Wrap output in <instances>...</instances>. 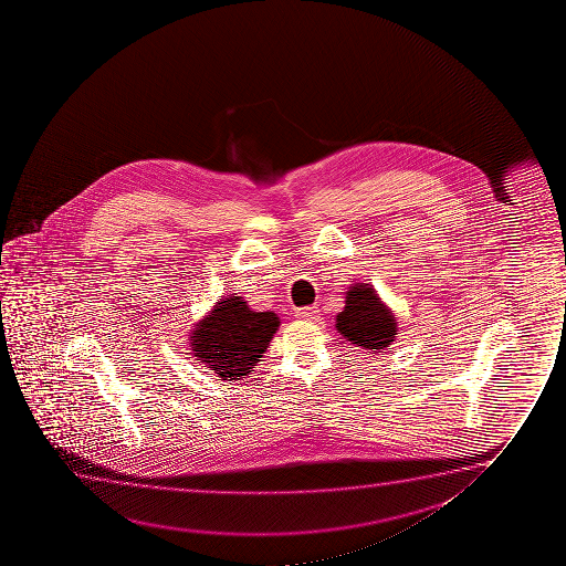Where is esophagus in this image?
Here are the masks:
<instances>
[{"label":"esophagus","mask_w":566,"mask_h":566,"mask_svg":"<svg viewBox=\"0 0 566 566\" xmlns=\"http://www.w3.org/2000/svg\"><path fill=\"white\" fill-rule=\"evenodd\" d=\"M318 307H302V310H295V317L302 318V321H317Z\"/></svg>","instance_id":"1"}]
</instances>
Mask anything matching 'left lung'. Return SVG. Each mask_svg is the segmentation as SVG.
<instances>
[{"label": "left lung", "mask_w": 566, "mask_h": 566, "mask_svg": "<svg viewBox=\"0 0 566 566\" xmlns=\"http://www.w3.org/2000/svg\"><path fill=\"white\" fill-rule=\"evenodd\" d=\"M344 310L336 315V331L356 348L382 354L398 336V317L373 284L357 282L346 290Z\"/></svg>", "instance_id": "1"}]
</instances>
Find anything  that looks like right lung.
<instances>
[{
  "mask_svg": "<svg viewBox=\"0 0 566 566\" xmlns=\"http://www.w3.org/2000/svg\"><path fill=\"white\" fill-rule=\"evenodd\" d=\"M274 311H253L238 294L220 297L189 333L191 356L220 380H243L279 331Z\"/></svg>",
  "mask_w": 566,
  "mask_h": 566,
  "instance_id": "obj_1",
  "label": "right lung"
}]
</instances>
